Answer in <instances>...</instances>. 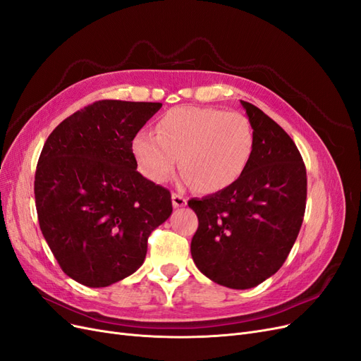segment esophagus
I'll list each match as a JSON object with an SVG mask.
<instances>
[{
    "instance_id": "34e87169",
    "label": "esophagus",
    "mask_w": 361,
    "mask_h": 361,
    "mask_svg": "<svg viewBox=\"0 0 361 361\" xmlns=\"http://www.w3.org/2000/svg\"><path fill=\"white\" fill-rule=\"evenodd\" d=\"M171 203H173V207H183L185 204H187V199H185L183 195L174 192L171 195Z\"/></svg>"
}]
</instances>
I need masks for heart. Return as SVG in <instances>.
I'll return each instance as SVG.
<instances>
[{"label": "heart", "instance_id": "1", "mask_svg": "<svg viewBox=\"0 0 361 361\" xmlns=\"http://www.w3.org/2000/svg\"><path fill=\"white\" fill-rule=\"evenodd\" d=\"M253 147L255 133L244 114L200 106L171 108L159 117L157 134L141 130L130 143L138 170L149 180H167L179 158L182 182L207 194L243 176Z\"/></svg>", "mask_w": 361, "mask_h": 361}]
</instances>
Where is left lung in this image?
<instances>
[{"mask_svg": "<svg viewBox=\"0 0 361 361\" xmlns=\"http://www.w3.org/2000/svg\"><path fill=\"white\" fill-rule=\"evenodd\" d=\"M255 133L250 162L231 187L188 206L199 216L191 241L195 267L231 289L260 285L286 260L307 197V176L292 138L257 106L241 101Z\"/></svg>", "mask_w": 361, "mask_h": 361, "instance_id": "8db88e82", "label": "left lung"}]
</instances>
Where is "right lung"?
<instances>
[{"label":"right lung","instance_id":"right-lung-1","mask_svg":"<svg viewBox=\"0 0 361 361\" xmlns=\"http://www.w3.org/2000/svg\"><path fill=\"white\" fill-rule=\"evenodd\" d=\"M158 102L99 101L64 118L37 162L43 238L61 269L105 288L143 265L147 238L171 215L170 191L137 171L130 143Z\"/></svg>","mask_w":361,"mask_h":361}]
</instances>
